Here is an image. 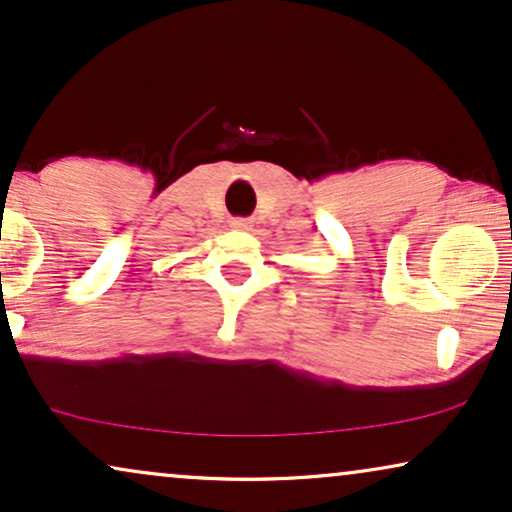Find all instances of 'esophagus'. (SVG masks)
Instances as JSON below:
<instances>
[{
    "mask_svg": "<svg viewBox=\"0 0 512 512\" xmlns=\"http://www.w3.org/2000/svg\"><path fill=\"white\" fill-rule=\"evenodd\" d=\"M231 224H234V229H241V231H248L252 227L248 220H234Z\"/></svg>",
    "mask_w": 512,
    "mask_h": 512,
    "instance_id": "34e87169",
    "label": "esophagus"
}]
</instances>
